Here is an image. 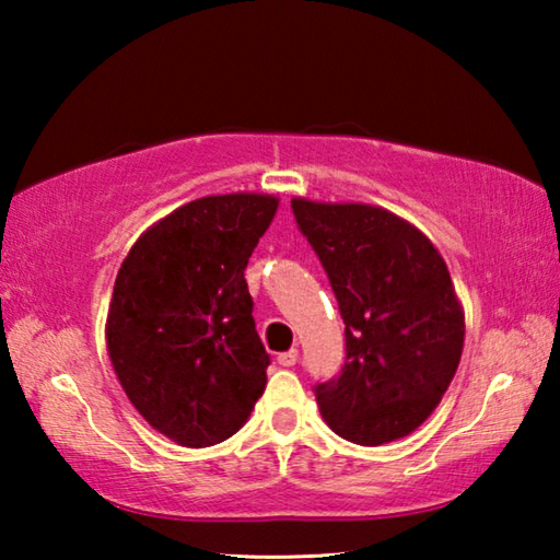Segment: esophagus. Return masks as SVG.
Here are the masks:
<instances>
[{"label": "esophagus", "mask_w": 560, "mask_h": 560, "mask_svg": "<svg viewBox=\"0 0 560 560\" xmlns=\"http://www.w3.org/2000/svg\"><path fill=\"white\" fill-rule=\"evenodd\" d=\"M277 360H279V365H283V368H293V365H296V360H299V350L296 348L283 350V353L277 355Z\"/></svg>", "instance_id": "esophagus-1"}]
</instances>
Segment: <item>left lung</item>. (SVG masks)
Segmentation results:
<instances>
[{"label":"left lung","mask_w":560,"mask_h":560,"mask_svg":"<svg viewBox=\"0 0 560 560\" xmlns=\"http://www.w3.org/2000/svg\"><path fill=\"white\" fill-rule=\"evenodd\" d=\"M346 324V363L314 387L320 415L348 442L385 444L420 428L447 393L464 314L432 242L371 205L291 200Z\"/></svg>","instance_id":"obj_1"}]
</instances>
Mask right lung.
Segmentation results:
<instances>
[{
	"instance_id": "right-lung-1",
	"label": "right lung",
	"mask_w": 560,
	"mask_h": 560,
	"mask_svg": "<svg viewBox=\"0 0 560 560\" xmlns=\"http://www.w3.org/2000/svg\"><path fill=\"white\" fill-rule=\"evenodd\" d=\"M277 207L246 192L189 202L132 244L116 277L110 363L136 410L185 447L232 438L267 387L244 269Z\"/></svg>"
}]
</instances>
